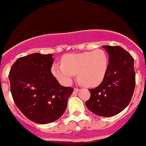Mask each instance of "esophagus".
<instances>
[{"label":"esophagus","mask_w":146,"mask_h":146,"mask_svg":"<svg viewBox=\"0 0 146 146\" xmlns=\"http://www.w3.org/2000/svg\"><path fill=\"white\" fill-rule=\"evenodd\" d=\"M80 89L79 88H74V94H77V93L79 92Z\"/></svg>","instance_id":"34e87169"}]
</instances>
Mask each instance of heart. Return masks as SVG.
<instances>
[{
    "instance_id": "heart-1",
    "label": "heart",
    "mask_w": 146,
    "mask_h": 146,
    "mask_svg": "<svg viewBox=\"0 0 146 146\" xmlns=\"http://www.w3.org/2000/svg\"><path fill=\"white\" fill-rule=\"evenodd\" d=\"M63 64L54 63L52 73L64 85H69L78 74L80 82L86 87L101 84L108 69V58L102 50L69 54L63 58Z\"/></svg>"
}]
</instances>
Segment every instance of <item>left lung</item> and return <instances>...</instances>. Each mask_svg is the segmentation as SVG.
I'll list each match as a JSON object with an SVG mask.
<instances>
[{
    "label": "left lung",
    "mask_w": 146,
    "mask_h": 146,
    "mask_svg": "<svg viewBox=\"0 0 146 146\" xmlns=\"http://www.w3.org/2000/svg\"><path fill=\"white\" fill-rule=\"evenodd\" d=\"M109 55L108 69L104 80L89 89L91 97L86 105L99 116L111 117L128 106L135 87L134 58L119 46H102Z\"/></svg>",
    "instance_id": "left-lung-1"
}]
</instances>
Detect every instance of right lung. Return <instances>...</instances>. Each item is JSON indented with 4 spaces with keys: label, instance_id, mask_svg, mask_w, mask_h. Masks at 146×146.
I'll use <instances>...</instances> for the list:
<instances>
[{
    "label": "right lung",
    "instance_id": "obj_1",
    "mask_svg": "<svg viewBox=\"0 0 146 146\" xmlns=\"http://www.w3.org/2000/svg\"><path fill=\"white\" fill-rule=\"evenodd\" d=\"M52 54L35 52L19 58L9 79L14 102L26 118L46 124L60 118L74 89L61 86L50 71Z\"/></svg>",
    "mask_w": 146,
    "mask_h": 146
}]
</instances>
